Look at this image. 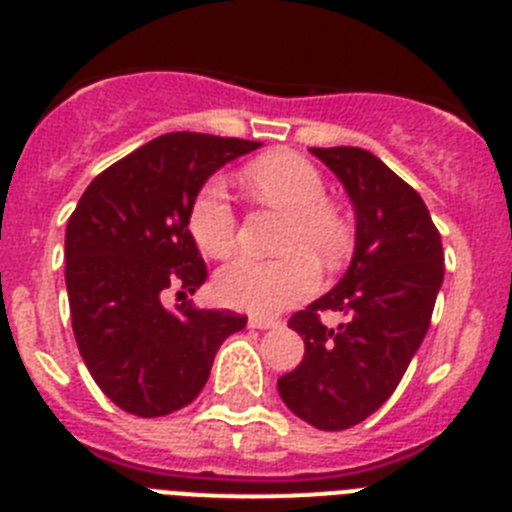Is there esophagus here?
<instances>
[{
	"mask_svg": "<svg viewBox=\"0 0 512 512\" xmlns=\"http://www.w3.org/2000/svg\"><path fill=\"white\" fill-rule=\"evenodd\" d=\"M248 325H251V328H256V330H269V328H277L279 320H274V318H256V315H253V318H248Z\"/></svg>",
	"mask_w": 512,
	"mask_h": 512,
	"instance_id": "esophagus-1",
	"label": "esophagus"
}]
</instances>
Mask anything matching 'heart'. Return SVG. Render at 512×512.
<instances>
[{"label": "heart", "instance_id": "heart-1", "mask_svg": "<svg viewBox=\"0 0 512 512\" xmlns=\"http://www.w3.org/2000/svg\"><path fill=\"white\" fill-rule=\"evenodd\" d=\"M241 179L253 200L289 215L282 243V251L289 256L277 261L241 256L230 261L215 274V295L235 310L274 315L318 292L320 271L302 251L333 264L348 246V225L325 200L323 174L297 153L261 156L243 169ZM235 230L238 217L228 189L220 179H212L194 197L189 233L202 253L223 259L235 248Z\"/></svg>", "mask_w": 512, "mask_h": 512}]
</instances>
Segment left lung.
<instances>
[{
  "label": "left lung",
  "instance_id": "obj_1",
  "mask_svg": "<svg viewBox=\"0 0 512 512\" xmlns=\"http://www.w3.org/2000/svg\"><path fill=\"white\" fill-rule=\"evenodd\" d=\"M310 151L346 189L356 243L341 282L289 320L305 356L277 390L305 423L343 431L390 400L423 343L443 282V248L420 194L374 153L354 146ZM325 309L343 311L347 323L323 326Z\"/></svg>",
  "mask_w": 512,
  "mask_h": 512
}]
</instances>
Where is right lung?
<instances>
[{
    "label": "right lung",
    "mask_w": 512,
    "mask_h": 512,
    "mask_svg": "<svg viewBox=\"0 0 512 512\" xmlns=\"http://www.w3.org/2000/svg\"><path fill=\"white\" fill-rule=\"evenodd\" d=\"M259 140L166 133L120 158L87 187L66 225V292L76 346L99 390L125 413L158 418L200 395L217 348L246 320L184 300L207 266L189 233L205 182Z\"/></svg>",
    "instance_id": "obj_1"
}]
</instances>
